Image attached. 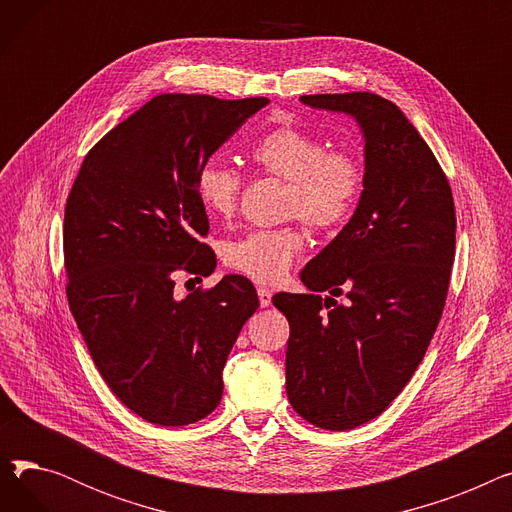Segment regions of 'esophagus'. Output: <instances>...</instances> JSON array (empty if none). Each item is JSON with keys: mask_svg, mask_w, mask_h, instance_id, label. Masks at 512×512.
<instances>
[{"mask_svg": "<svg viewBox=\"0 0 512 512\" xmlns=\"http://www.w3.org/2000/svg\"><path fill=\"white\" fill-rule=\"evenodd\" d=\"M257 294H259V305H261V307H270V305H272V290H270V288L259 286V288H257Z\"/></svg>", "mask_w": 512, "mask_h": 512, "instance_id": "esophagus-1", "label": "esophagus"}]
</instances>
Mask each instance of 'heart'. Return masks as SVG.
Returning <instances> with one entry per match:
<instances>
[{
  "instance_id": "heart-1",
  "label": "heart",
  "mask_w": 512,
  "mask_h": 512,
  "mask_svg": "<svg viewBox=\"0 0 512 512\" xmlns=\"http://www.w3.org/2000/svg\"><path fill=\"white\" fill-rule=\"evenodd\" d=\"M253 164L286 182L284 209L315 230H334L351 218L365 184L361 161L299 126L282 124L251 147ZM242 176L218 159H207L195 174V195L209 218L228 220L238 207ZM305 247L297 226L253 230L224 242L222 259L232 272L255 282L280 280Z\"/></svg>"
}]
</instances>
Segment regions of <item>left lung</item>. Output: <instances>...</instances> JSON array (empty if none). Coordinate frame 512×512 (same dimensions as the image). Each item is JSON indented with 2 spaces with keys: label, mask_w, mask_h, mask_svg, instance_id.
<instances>
[{
  "label": "left lung",
  "mask_w": 512,
  "mask_h": 512,
  "mask_svg": "<svg viewBox=\"0 0 512 512\" xmlns=\"http://www.w3.org/2000/svg\"><path fill=\"white\" fill-rule=\"evenodd\" d=\"M301 101L353 116L365 139L359 205L301 272L311 292L272 299L290 324L292 409L342 432L384 413L419 367L446 303L456 215L436 155L392 101L375 93ZM317 291L331 294L321 300Z\"/></svg>",
  "instance_id": "1"
}]
</instances>
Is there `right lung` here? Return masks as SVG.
<instances>
[{
	"mask_svg": "<svg viewBox=\"0 0 512 512\" xmlns=\"http://www.w3.org/2000/svg\"><path fill=\"white\" fill-rule=\"evenodd\" d=\"M267 103L157 95L105 134L72 184L68 305L105 384L149 423L188 425L220 405L222 369L259 307L242 276L184 299L174 276L215 270L195 174Z\"/></svg>",
	"mask_w": 512,
	"mask_h": 512,
	"instance_id": "add662e5",
	"label": "right lung"
}]
</instances>
